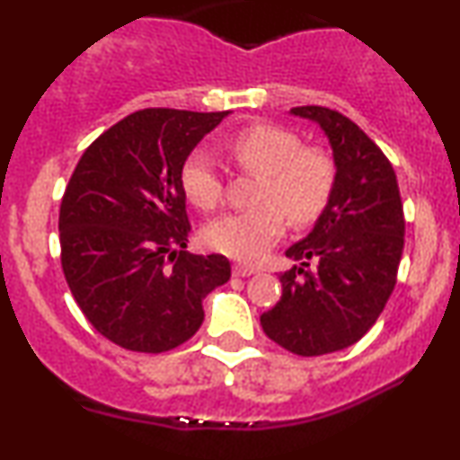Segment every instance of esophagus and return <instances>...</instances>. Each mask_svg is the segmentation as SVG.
Returning a JSON list of instances; mask_svg holds the SVG:
<instances>
[{
    "label": "esophagus",
    "mask_w": 460,
    "mask_h": 460,
    "mask_svg": "<svg viewBox=\"0 0 460 460\" xmlns=\"http://www.w3.org/2000/svg\"><path fill=\"white\" fill-rule=\"evenodd\" d=\"M252 274H257V270L251 268V265H246V263H235L234 265V276L246 279V276H252Z\"/></svg>",
    "instance_id": "obj_1"
}]
</instances>
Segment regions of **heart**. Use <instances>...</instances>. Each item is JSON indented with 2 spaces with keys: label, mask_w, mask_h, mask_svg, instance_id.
Segmentation results:
<instances>
[{
  "label": "heart",
  "mask_w": 460,
  "mask_h": 460,
  "mask_svg": "<svg viewBox=\"0 0 460 460\" xmlns=\"http://www.w3.org/2000/svg\"><path fill=\"white\" fill-rule=\"evenodd\" d=\"M231 156L248 173L259 175L254 203L208 225L206 242L214 251L240 261H259L280 240L291 223L308 225L328 206L336 184V164L325 149L304 147L296 132L274 124H254L235 132ZM181 190L201 209L223 201V177L206 149L190 152L181 164Z\"/></svg>",
  "instance_id": "b5f03b06"
}]
</instances>
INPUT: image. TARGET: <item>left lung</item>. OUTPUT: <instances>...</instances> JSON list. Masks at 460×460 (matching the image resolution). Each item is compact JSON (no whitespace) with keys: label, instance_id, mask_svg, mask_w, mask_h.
Wrapping results in <instances>:
<instances>
[{"label":"left lung","instance_id":"obj_1","mask_svg":"<svg viewBox=\"0 0 460 460\" xmlns=\"http://www.w3.org/2000/svg\"><path fill=\"white\" fill-rule=\"evenodd\" d=\"M291 113L325 132L336 184L311 234L287 248L300 265L280 274L283 296L261 325L287 351L311 358L345 349L375 325L396 285L405 216L390 160L358 124L325 107Z\"/></svg>","mask_w":460,"mask_h":460}]
</instances>
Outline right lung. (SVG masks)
<instances>
[{
    "label": "right lung",
    "instance_id": "add662e5",
    "mask_svg": "<svg viewBox=\"0 0 460 460\" xmlns=\"http://www.w3.org/2000/svg\"><path fill=\"white\" fill-rule=\"evenodd\" d=\"M229 111L143 109L104 130L59 208L62 268L104 339L163 353L203 323V297L231 276L223 254H190L181 164Z\"/></svg>",
    "mask_w": 460,
    "mask_h": 460
}]
</instances>
